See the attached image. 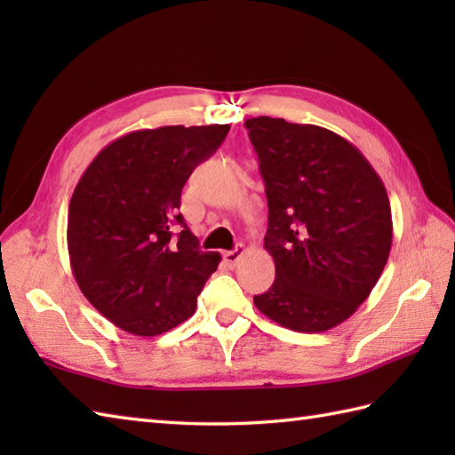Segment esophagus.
<instances>
[{"instance_id": "esophagus-1", "label": "esophagus", "mask_w": 455, "mask_h": 455, "mask_svg": "<svg viewBox=\"0 0 455 455\" xmlns=\"http://www.w3.org/2000/svg\"><path fill=\"white\" fill-rule=\"evenodd\" d=\"M243 254H244V246L240 244V246H236L235 250H227V252H222V259H225L227 266L235 267V266L238 264V259L243 258Z\"/></svg>"}]
</instances>
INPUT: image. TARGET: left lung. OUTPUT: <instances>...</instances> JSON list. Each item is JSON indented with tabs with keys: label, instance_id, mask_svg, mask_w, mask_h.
<instances>
[{
	"label": "left lung",
	"instance_id": "obj_1",
	"mask_svg": "<svg viewBox=\"0 0 455 455\" xmlns=\"http://www.w3.org/2000/svg\"><path fill=\"white\" fill-rule=\"evenodd\" d=\"M244 127L266 183L264 248L275 262V282L254 305L291 331L324 332L355 313L387 264V191L340 134L272 117Z\"/></svg>",
	"mask_w": 455,
	"mask_h": 455
}]
</instances>
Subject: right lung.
Returning <instances> with one entry per match:
<instances>
[{
	"mask_svg": "<svg viewBox=\"0 0 455 455\" xmlns=\"http://www.w3.org/2000/svg\"><path fill=\"white\" fill-rule=\"evenodd\" d=\"M228 124L144 129L108 144L84 172L68 209L72 274L98 311L137 336H158L196 313L220 254L201 252L181 212L191 172Z\"/></svg>",
	"mask_w": 455,
	"mask_h": 455,
	"instance_id": "add662e5",
	"label": "right lung"
}]
</instances>
